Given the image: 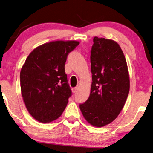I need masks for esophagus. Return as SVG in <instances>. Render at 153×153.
Returning <instances> with one entry per match:
<instances>
[{
    "instance_id": "1",
    "label": "esophagus",
    "mask_w": 153,
    "mask_h": 153,
    "mask_svg": "<svg viewBox=\"0 0 153 153\" xmlns=\"http://www.w3.org/2000/svg\"><path fill=\"white\" fill-rule=\"evenodd\" d=\"M78 89H79V88H78V87L74 88H72V92H73V93H75V92H76L77 91V90H78Z\"/></svg>"
}]
</instances>
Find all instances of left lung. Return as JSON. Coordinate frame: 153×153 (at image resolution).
<instances>
[{"mask_svg":"<svg viewBox=\"0 0 153 153\" xmlns=\"http://www.w3.org/2000/svg\"><path fill=\"white\" fill-rule=\"evenodd\" d=\"M93 42L91 90L79 107L90 124L100 128L120 114L129 93L130 77L125 56L116 41L94 36Z\"/></svg>","mask_w":153,"mask_h":153,"instance_id":"obj_1","label":"left lung"}]
</instances>
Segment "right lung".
<instances>
[{
    "mask_svg": "<svg viewBox=\"0 0 153 153\" xmlns=\"http://www.w3.org/2000/svg\"><path fill=\"white\" fill-rule=\"evenodd\" d=\"M76 41H54L33 50L22 66L20 83L26 108L41 123L58 119L65 109L72 92L65 72L68 54Z\"/></svg>",
    "mask_w": 153,
    "mask_h": 153,
    "instance_id": "add662e5",
    "label": "right lung"
}]
</instances>
